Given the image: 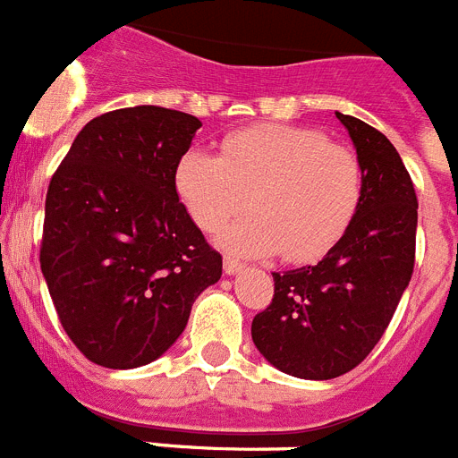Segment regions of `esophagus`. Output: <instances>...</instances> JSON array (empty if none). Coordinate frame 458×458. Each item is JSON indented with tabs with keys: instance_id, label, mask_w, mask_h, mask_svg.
Wrapping results in <instances>:
<instances>
[{
	"instance_id": "esophagus-1",
	"label": "esophagus",
	"mask_w": 458,
	"mask_h": 458,
	"mask_svg": "<svg viewBox=\"0 0 458 458\" xmlns=\"http://www.w3.org/2000/svg\"><path fill=\"white\" fill-rule=\"evenodd\" d=\"M244 269V265H242L240 260H234V258H225L224 260V272L225 274H237Z\"/></svg>"
}]
</instances>
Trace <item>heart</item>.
<instances>
[{"instance_id": "obj_1", "label": "heart", "mask_w": 458, "mask_h": 458, "mask_svg": "<svg viewBox=\"0 0 458 458\" xmlns=\"http://www.w3.org/2000/svg\"><path fill=\"white\" fill-rule=\"evenodd\" d=\"M174 189L205 233L251 202V216L221 233L230 251H281L288 262H311L344 237L355 216L361 165L352 149L316 129L256 124L225 135L221 158L202 149L186 152L174 170Z\"/></svg>"}]
</instances>
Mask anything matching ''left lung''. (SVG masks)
I'll return each mask as SVG.
<instances>
[{
    "mask_svg": "<svg viewBox=\"0 0 458 458\" xmlns=\"http://www.w3.org/2000/svg\"><path fill=\"white\" fill-rule=\"evenodd\" d=\"M336 117L361 165L355 216L318 265L272 272V301L251 323L262 357L306 380L339 377L367 360L415 267L417 196L399 152L367 122Z\"/></svg>",
    "mask_w": 458,
    "mask_h": 458,
    "instance_id": "obj_1",
    "label": "left lung"
}]
</instances>
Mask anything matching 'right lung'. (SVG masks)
<instances>
[{
  "label": "right lung",
  "mask_w": 458,
  "mask_h": 458,
  "mask_svg": "<svg viewBox=\"0 0 458 458\" xmlns=\"http://www.w3.org/2000/svg\"><path fill=\"white\" fill-rule=\"evenodd\" d=\"M200 126L158 106L94 117L47 186L41 272L64 332L98 367L161 357L221 278L224 258L174 189Z\"/></svg>",
  "instance_id": "1"
}]
</instances>
